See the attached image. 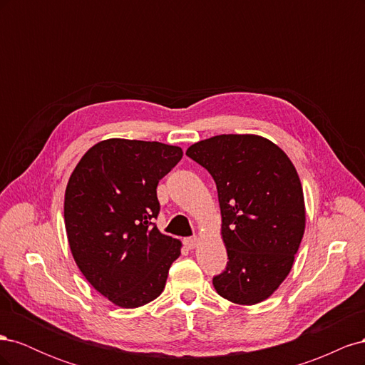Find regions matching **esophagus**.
<instances>
[{
  "instance_id": "34e87169",
  "label": "esophagus",
  "mask_w": 365,
  "mask_h": 365,
  "mask_svg": "<svg viewBox=\"0 0 365 365\" xmlns=\"http://www.w3.org/2000/svg\"><path fill=\"white\" fill-rule=\"evenodd\" d=\"M196 242H197V237L196 236H192V237H185L184 239V245L187 250H193L196 247Z\"/></svg>"
}]
</instances>
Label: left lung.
Returning a JSON list of instances; mask_svg holds the SVG:
<instances>
[{
    "label": "left lung",
    "instance_id": "obj_1",
    "mask_svg": "<svg viewBox=\"0 0 365 365\" xmlns=\"http://www.w3.org/2000/svg\"><path fill=\"white\" fill-rule=\"evenodd\" d=\"M213 176L225 269L213 277L216 292L236 304L267 300L288 277L306 225L300 178L288 155L259 135L224 134L185 152Z\"/></svg>",
    "mask_w": 365,
    "mask_h": 365
}]
</instances>
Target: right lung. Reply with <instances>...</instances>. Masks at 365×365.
I'll list each match as a JSON object with an SVG mask.
<instances>
[{"instance_id": "1", "label": "right lung", "mask_w": 365, "mask_h": 365, "mask_svg": "<svg viewBox=\"0 0 365 365\" xmlns=\"http://www.w3.org/2000/svg\"><path fill=\"white\" fill-rule=\"evenodd\" d=\"M182 158L178 146L111 138L97 143L73 170L63 217L71 254L96 291L120 307L163 292L181 242L161 235L157 185Z\"/></svg>"}]
</instances>
